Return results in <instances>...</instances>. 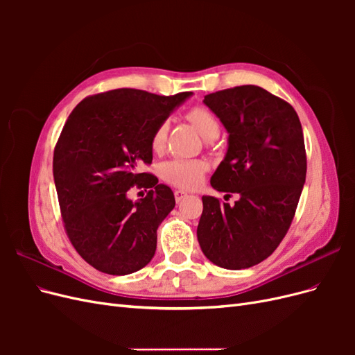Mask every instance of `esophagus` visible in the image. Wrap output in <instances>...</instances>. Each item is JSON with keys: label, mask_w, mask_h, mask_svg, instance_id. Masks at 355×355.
Returning a JSON list of instances; mask_svg holds the SVG:
<instances>
[{"label": "esophagus", "mask_w": 355, "mask_h": 355, "mask_svg": "<svg viewBox=\"0 0 355 355\" xmlns=\"http://www.w3.org/2000/svg\"><path fill=\"white\" fill-rule=\"evenodd\" d=\"M188 194L185 191H180V189H178V191H175V200H176V202H179V201H182L184 200L185 197H187Z\"/></svg>", "instance_id": "obj_1"}]
</instances>
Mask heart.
<instances>
[{"mask_svg": "<svg viewBox=\"0 0 355 355\" xmlns=\"http://www.w3.org/2000/svg\"><path fill=\"white\" fill-rule=\"evenodd\" d=\"M187 120L194 125L198 133L204 139H216L220 132V124L211 111H209L204 106H194L185 114ZM167 133H168V121L163 120L161 121L151 135V148L153 151L159 153L164 149L166 141H167ZM206 164L200 159H187V158H175L168 159L166 163L161 164L159 173L161 178L167 180L168 184L179 187V188H196L201 184V180L206 173Z\"/></svg>", "mask_w": 355, "mask_h": 355, "instance_id": "obj_1", "label": "heart"}]
</instances>
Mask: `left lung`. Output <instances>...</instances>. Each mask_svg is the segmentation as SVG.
<instances>
[{
    "instance_id": "8db88e82",
    "label": "left lung",
    "mask_w": 355,
    "mask_h": 355,
    "mask_svg": "<svg viewBox=\"0 0 355 355\" xmlns=\"http://www.w3.org/2000/svg\"><path fill=\"white\" fill-rule=\"evenodd\" d=\"M204 103L230 133L210 184L240 200L231 207L202 197L197 237L214 265L244 270L272 254L292 225L306 178L302 125L292 105L257 85L210 93Z\"/></svg>"
}]
</instances>
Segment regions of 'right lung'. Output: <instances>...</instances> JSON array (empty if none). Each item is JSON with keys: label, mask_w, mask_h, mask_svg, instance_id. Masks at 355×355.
Returning a JSON list of instances; mask_svg holds the SVG:
<instances>
[{"label": "right lung", "mask_w": 355, "mask_h": 355, "mask_svg": "<svg viewBox=\"0 0 355 355\" xmlns=\"http://www.w3.org/2000/svg\"><path fill=\"white\" fill-rule=\"evenodd\" d=\"M188 96L115 89L83 99L63 125L53 154L63 227L98 271L127 275L154 257L157 228L175 196L139 166L153 163L154 128ZM133 186L150 189L136 203L126 197Z\"/></svg>", "instance_id": "right-lung-1"}]
</instances>
